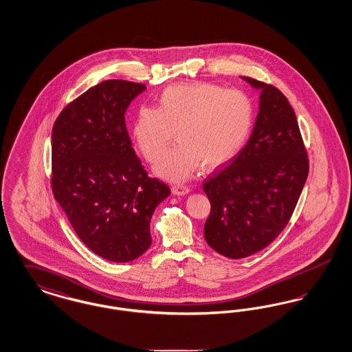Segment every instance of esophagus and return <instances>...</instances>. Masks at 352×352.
I'll list each match as a JSON object with an SVG mask.
<instances>
[{"mask_svg":"<svg viewBox=\"0 0 352 352\" xmlns=\"http://www.w3.org/2000/svg\"><path fill=\"white\" fill-rule=\"evenodd\" d=\"M171 191H173V194H175V195H184V194H188V192H190V187L184 184H173Z\"/></svg>","mask_w":352,"mask_h":352,"instance_id":"1","label":"esophagus"}]
</instances>
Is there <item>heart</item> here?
Instances as JSON below:
<instances>
[{
  "instance_id": "b5f03b06",
  "label": "heart",
  "mask_w": 352,
  "mask_h": 352,
  "mask_svg": "<svg viewBox=\"0 0 352 352\" xmlns=\"http://www.w3.org/2000/svg\"><path fill=\"white\" fill-rule=\"evenodd\" d=\"M254 109L250 98L217 84H175L165 88L158 108L141 107L132 133L142 157L155 164L173 133L178 144L164 155L155 171L181 181L201 165L219 168L243 151L251 137Z\"/></svg>"
}]
</instances>
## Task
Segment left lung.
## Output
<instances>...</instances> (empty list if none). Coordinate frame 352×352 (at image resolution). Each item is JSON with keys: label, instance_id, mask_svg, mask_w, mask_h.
Returning a JSON list of instances; mask_svg holds the SVG:
<instances>
[{"label": "left lung", "instance_id": "left-lung-1", "mask_svg": "<svg viewBox=\"0 0 352 352\" xmlns=\"http://www.w3.org/2000/svg\"><path fill=\"white\" fill-rule=\"evenodd\" d=\"M244 79L261 89L253 132L231 164L203 184L211 203L206 241L234 260L264 250L284 231L309 174L307 151L286 96L272 84Z\"/></svg>", "mask_w": 352, "mask_h": 352}]
</instances>
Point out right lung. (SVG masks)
I'll return each mask as SVG.
<instances>
[{"label":"right lung","instance_id":"add662e5","mask_svg":"<svg viewBox=\"0 0 352 352\" xmlns=\"http://www.w3.org/2000/svg\"><path fill=\"white\" fill-rule=\"evenodd\" d=\"M144 84L112 79L63 108L52 128L51 188L84 244L128 263L151 244V219L170 188L135 155L125 112Z\"/></svg>","mask_w":352,"mask_h":352}]
</instances>
